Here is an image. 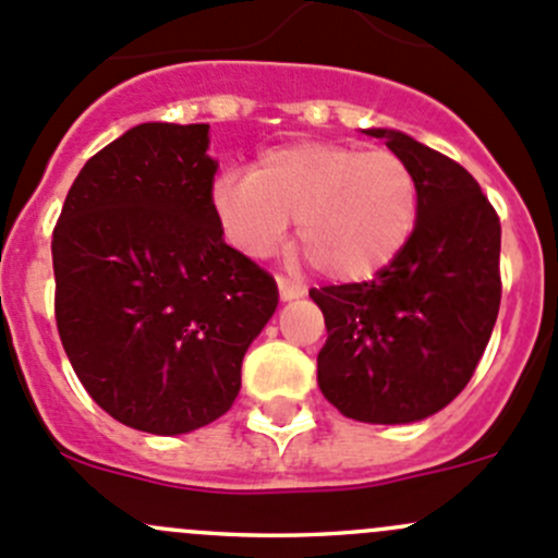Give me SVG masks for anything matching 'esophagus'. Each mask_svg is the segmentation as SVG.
Here are the masks:
<instances>
[{
	"instance_id": "34e87169",
	"label": "esophagus",
	"mask_w": 558,
	"mask_h": 558,
	"mask_svg": "<svg viewBox=\"0 0 558 558\" xmlns=\"http://www.w3.org/2000/svg\"><path fill=\"white\" fill-rule=\"evenodd\" d=\"M278 291H280V300H283V302H291V300H300V296H305V286L294 283V280H286V278H278Z\"/></svg>"
}]
</instances>
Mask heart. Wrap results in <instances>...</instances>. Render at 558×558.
<instances>
[{"label": "heart", "instance_id": "b5f03b06", "mask_svg": "<svg viewBox=\"0 0 558 558\" xmlns=\"http://www.w3.org/2000/svg\"><path fill=\"white\" fill-rule=\"evenodd\" d=\"M227 243L264 258L289 234L326 278L362 280L388 267L418 223V180L391 150L294 143L264 150L251 172L227 170L210 191Z\"/></svg>", "mask_w": 558, "mask_h": 558}]
</instances>
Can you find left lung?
Returning a JSON list of instances; mask_svg holds the SVG:
<instances>
[{
	"instance_id": "8db88e82",
	"label": "left lung",
	"mask_w": 558,
	"mask_h": 558,
	"mask_svg": "<svg viewBox=\"0 0 558 558\" xmlns=\"http://www.w3.org/2000/svg\"><path fill=\"white\" fill-rule=\"evenodd\" d=\"M384 137L418 180V223L369 283L313 289L326 320L320 393L364 424H413L470 384L502 296V229L461 165L393 129Z\"/></svg>"
}]
</instances>
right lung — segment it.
<instances>
[{"label": "right lung", "mask_w": 558, "mask_h": 558, "mask_svg": "<svg viewBox=\"0 0 558 558\" xmlns=\"http://www.w3.org/2000/svg\"><path fill=\"white\" fill-rule=\"evenodd\" d=\"M207 123H140L86 161L53 229L56 326L94 402L150 435L221 418L278 307L223 243Z\"/></svg>", "instance_id": "1"}]
</instances>
